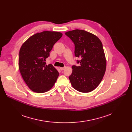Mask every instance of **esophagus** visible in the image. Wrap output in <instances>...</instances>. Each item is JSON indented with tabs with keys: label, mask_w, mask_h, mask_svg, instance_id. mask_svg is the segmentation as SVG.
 I'll use <instances>...</instances> for the list:
<instances>
[{
	"label": "esophagus",
	"mask_w": 132,
	"mask_h": 132,
	"mask_svg": "<svg viewBox=\"0 0 132 132\" xmlns=\"http://www.w3.org/2000/svg\"><path fill=\"white\" fill-rule=\"evenodd\" d=\"M65 68V67H60V70L61 71H62V70H64Z\"/></svg>",
	"instance_id": "34e87169"
}]
</instances>
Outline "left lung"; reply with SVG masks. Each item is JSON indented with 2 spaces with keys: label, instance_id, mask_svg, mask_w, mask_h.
I'll return each mask as SVG.
<instances>
[{
  "label": "left lung",
  "instance_id": "8db88e82",
  "mask_svg": "<svg viewBox=\"0 0 132 132\" xmlns=\"http://www.w3.org/2000/svg\"><path fill=\"white\" fill-rule=\"evenodd\" d=\"M74 44V53L79 66L73 65L69 77L72 87L81 93H89L97 87L104 75L106 62L102 43L94 34L76 29L65 32Z\"/></svg>",
  "mask_w": 132,
  "mask_h": 132
}]
</instances>
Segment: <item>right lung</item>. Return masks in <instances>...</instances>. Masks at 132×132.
Here are the masks:
<instances>
[{
	"mask_svg": "<svg viewBox=\"0 0 132 132\" xmlns=\"http://www.w3.org/2000/svg\"><path fill=\"white\" fill-rule=\"evenodd\" d=\"M62 34L57 31H44L30 37L21 47L19 68L22 78L32 91L43 93L54 85L59 73L52 65H46L54 44Z\"/></svg>",
	"mask_w": 132,
	"mask_h": 132,
	"instance_id": "1",
	"label": "right lung"
}]
</instances>
